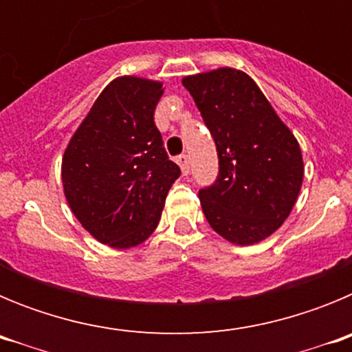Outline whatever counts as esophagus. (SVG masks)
<instances>
[{"mask_svg": "<svg viewBox=\"0 0 352 352\" xmlns=\"http://www.w3.org/2000/svg\"><path fill=\"white\" fill-rule=\"evenodd\" d=\"M176 162H178L182 173L188 174V170H190V162H188V157H186V155H179V157L176 158Z\"/></svg>", "mask_w": 352, "mask_h": 352, "instance_id": "esophagus-1", "label": "esophagus"}]
</instances>
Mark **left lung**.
<instances>
[{"mask_svg":"<svg viewBox=\"0 0 352 352\" xmlns=\"http://www.w3.org/2000/svg\"><path fill=\"white\" fill-rule=\"evenodd\" d=\"M182 82L219 153V178L199 192L204 217L231 243H259L296 203L305 170L300 144L245 72L222 67Z\"/></svg>","mask_w":352,"mask_h":352,"instance_id":"1","label":"left lung"}]
</instances>
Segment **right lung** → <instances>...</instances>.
<instances>
[{
	"mask_svg": "<svg viewBox=\"0 0 352 352\" xmlns=\"http://www.w3.org/2000/svg\"><path fill=\"white\" fill-rule=\"evenodd\" d=\"M162 95L160 80L116 77L65 149L61 182L68 206L109 247H138L151 236L182 173L153 121Z\"/></svg>",
	"mask_w": 352,
	"mask_h": 352,
	"instance_id": "1",
	"label": "right lung"
}]
</instances>
